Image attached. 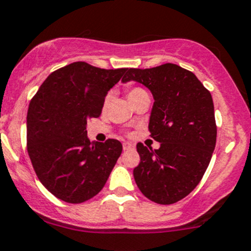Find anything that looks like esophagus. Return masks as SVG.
Listing matches in <instances>:
<instances>
[{"instance_id": "obj_1", "label": "esophagus", "mask_w": 251, "mask_h": 251, "mask_svg": "<svg viewBox=\"0 0 251 251\" xmlns=\"http://www.w3.org/2000/svg\"><path fill=\"white\" fill-rule=\"evenodd\" d=\"M133 144L132 143H128V142H125V143H123V148L124 151H131V149H133Z\"/></svg>"}]
</instances>
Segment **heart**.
<instances>
[{
	"mask_svg": "<svg viewBox=\"0 0 251 251\" xmlns=\"http://www.w3.org/2000/svg\"><path fill=\"white\" fill-rule=\"evenodd\" d=\"M144 92H146V91H144L142 87H130L127 90V97L128 100H131V98L136 97V96L138 95H142V93ZM109 98H110L109 95H107V97L104 98V102H103V105H104V107L108 104V102H109Z\"/></svg>",
	"mask_w": 251,
	"mask_h": 251,
	"instance_id": "obj_1",
	"label": "heart"
}]
</instances>
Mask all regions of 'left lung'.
Returning <instances> with one entry per match:
<instances>
[{"instance_id": "obj_1", "label": "left lung", "mask_w": 251, "mask_h": 251, "mask_svg": "<svg viewBox=\"0 0 251 251\" xmlns=\"http://www.w3.org/2000/svg\"><path fill=\"white\" fill-rule=\"evenodd\" d=\"M130 80L153 93L148 127L160 142L159 149L137 144L141 161L133 177L149 201L174 204L198 186L211 160L217 135L211 93L193 73L173 63L131 68L123 77Z\"/></svg>"}]
</instances>
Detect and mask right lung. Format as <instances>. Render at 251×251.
Returning <instances> with one entry per match:
<instances>
[{
  "label": "right lung",
  "mask_w": 251,
  "mask_h": 251,
  "mask_svg": "<svg viewBox=\"0 0 251 251\" xmlns=\"http://www.w3.org/2000/svg\"><path fill=\"white\" fill-rule=\"evenodd\" d=\"M127 70L72 63L53 72L30 100L27 153L40 182L60 201L93 198L115 166L123 144L113 138L91 142L86 125L100 118L108 91Z\"/></svg>",
  "instance_id": "1"
}]
</instances>
